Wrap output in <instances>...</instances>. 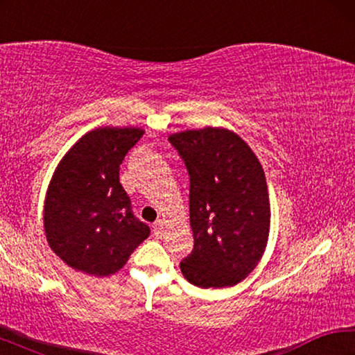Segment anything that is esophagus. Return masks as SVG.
Wrapping results in <instances>:
<instances>
[{
  "label": "esophagus",
  "instance_id": "obj_1",
  "mask_svg": "<svg viewBox=\"0 0 355 355\" xmlns=\"http://www.w3.org/2000/svg\"><path fill=\"white\" fill-rule=\"evenodd\" d=\"M152 228H153V235H155L156 238H161V236H163V233H164V225H163V220H161V219L156 220L155 224L152 225Z\"/></svg>",
  "mask_w": 355,
  "mask_h": 355
}]
</instances>
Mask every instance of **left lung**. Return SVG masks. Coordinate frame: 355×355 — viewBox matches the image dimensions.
<instances>
[{
    "label": "left lung",
    "instance_id": "1",
    "mask_svg": "<svg viewBox=\"0 0 355 355\" xmlns=\"http://www.w3.org/2000/svg\"><path fill=\"white\" fill-rule=\"evenodd\" d=\"M169 142L189 173L194 248L180 263L182 272L200 288L236 285L268 243L271 208L260 161L225 128L182 131Z\"/></svg>",
    "mask_w": 355,
    "mask_h": 355
}]
</instances>
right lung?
Returning a JSON list of instances; mask_svg holds the SVG:
<instances>
[{"instance_id": "1", "label": "right lung", "mask_w": 355, "mask_h": 355, "mask_svg": "<svg viewBox=\"0 0 355 355\" xmlns=\"http://www.w3.org/2000/svg\"><path fill=\"white\" fill-rule=\"evenodd\" d=\"M144 131L97 128L59 163L45 199L44 227L51 250L70 268L105 277L117 272L150 227L139 220L119 180L120 164Z\"/></svg>"}]
</instances>
